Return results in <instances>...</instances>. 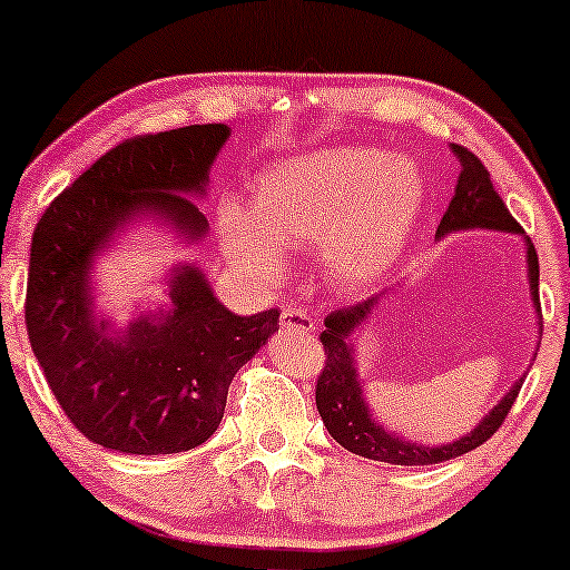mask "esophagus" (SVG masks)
<instances>
[{"instance_id":"1","label":"esophagus","mask_w":570,"mask_h":570,"mask_svg":"<svg viewBox=\"0 0 570 570\" xmlns=\"http://www.w3.org/2000/svg\"><path fill=\"white\" fill-rule=\"evenodd\" d=\"M279 324H283L287 332H298V334H311L316 330L314 318L301 308H285L283 316H279Z\"/></svg>"}]
</instances>
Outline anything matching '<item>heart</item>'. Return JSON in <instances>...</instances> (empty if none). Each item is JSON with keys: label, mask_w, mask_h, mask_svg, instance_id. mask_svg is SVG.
Returning a JSON list of instances; mask_svg holds the SVG:
<instances>
[{"label": "heart", "mask_w": 570, "mask_h": 570, "mask_svg": "<svg viewBox=\"0 0 570 570\" xmlns=\"http://www.w3.org/2000/svg\"><path fill=\"white\" fill-rule=\"evenodd\" d=\"M423 202L425 181L407 158L326 147L256 178L248 213L223 202L217 230L225 254L254 275L279 277L287 254L316 252L326 285L363 293L400 262Z\"/></svg>", "instance_id": "heart-1"}]
</instances>
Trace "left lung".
Masks as SVG:
<instances>
[{"instance_id":"1","label":"left lung","mask_w":570,"mask_h":570,"mask_svg":"<svg viewBox=\"0 0 570 570\" xmlns=\"http://www.w3.org/2000/svg\"><path fill=\"white\" fill-rule=\"evenodd\" d=\"M451 153L459 160V181L454 189V197L449 202L446 215L441 217L439 230L435 236L446 238L449 233L456 230H501V233H517L524 238L527 246V277H529V291H532V303L537 316L540 314V262H537L534 244L524 236L521 225L513 220L509 207L503 205V199L498 197L490 181L488 168L482 166L480 158L474 153L466 150L462 145H451ZM389 295L381 293L376 298H368L365 303H355V306L334 311L324 318L326 330L322 332V345H324V371L318 373L316 381V410L322 415L326 431L342 449L353 451L357 456L373 459V462H386V464H404V466H417V464H439L446 459H456L466 454V451L478 449L493 435L501 423L509 415L511 404L517 402V394L524 376L517 379L509 392L503 394V400L472 428L470 433L462 439L441 443V446H425V443L410 441L400 433L386 431L384 425L373 417L368 407V400L363 394V379L355 368V345L353 337L361 326L368 322L373 311L379 308V303ZM542 337V330H540Z\"/></svg>"}]
</instances>
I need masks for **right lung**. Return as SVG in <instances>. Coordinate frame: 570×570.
Here are the masks:
<instances>
[{
  "label": "right lung",
  "instance_id": "obj_1",
  "mask_svg": "<svg viewBox=\"0 0 570 570\" xmlns=\"http://www.w3.org/2000/svg\"><path fill=\"white\" fill-rule=\"evenodd\" d=\"M230 127L191 124L127 139L41 215L30 244L26 324L36 361L77 431L121 454H178L220 425L228 386L279 330V311L236 316L197 264L166 275L168 306L116 330L96 314V264L131 225L155 220L186 244L207 236L209 168Z\"/></svg>",
  "mask_w": 570,
  "mask_h": 570
}]
</instances>
